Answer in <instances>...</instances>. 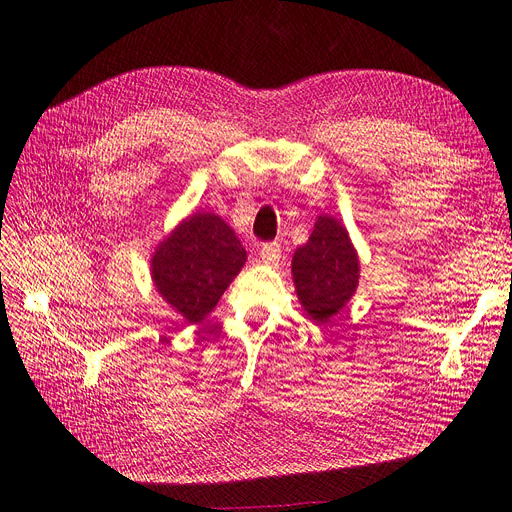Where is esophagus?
Instances as JSON below:
<instances>
[{"mask_svg":"<svg viewBox=\"0 0 512 512\" xmlns=\"http://www.w3.org/2000/svg\"><path fill=\"white\" fill-rule=\"evenodd\" d=\"M281 258V245L279 243H264L260 248V260L269 267H275Z\"/></svg>","mask_w":512,"mask_h":512,"instance_id":"obj_1","label":"esophagus"}]
</instances>
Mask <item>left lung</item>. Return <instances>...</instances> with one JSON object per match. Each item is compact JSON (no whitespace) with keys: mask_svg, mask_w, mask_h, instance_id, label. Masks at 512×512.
<instances>
[{"mask_svg":"<svg viewBox=\"0 0 512 512\" xmlns=\"http://www.w3.org/2000/svg\"><path fill=\"white\" fill-rule=\"evenodd\" d=\"M359 256L344 224L321 214L304 245L294 252L292 275L304 313L317 323L330 321L359 285Z\"/></svg>","mask_w":512,"mask_h":512,"instance_id":"left-lung-1","label":"left lung"}]
</instances>
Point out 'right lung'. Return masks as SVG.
<instances>
[{
  "label": "right lung",
  "mask_w": 512,
  "mask_h": 512,
  "mask_svg": "<svg viewBox=\"0 0 512 512\" xmlns=\"http://www.w3.org/2000/svg\"><path fill=\"white\" fill-rule=\"evenodd\" d=\"M248 260L235 231L212 212H195L163 237L151 256L155 290L189 323L214 311Z\"/></svg>",
  "instance_id": "add662e5"
}]
</instances>
